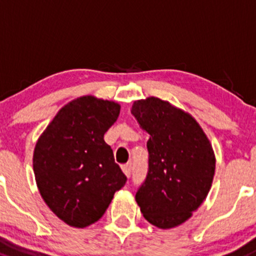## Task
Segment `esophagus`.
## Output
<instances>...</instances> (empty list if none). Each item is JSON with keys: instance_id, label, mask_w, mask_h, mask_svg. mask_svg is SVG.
I'll return each instance as SVG.
<instances>
[{"instance_id": "1", "label": "esophagus", "mask_w": 256, "mask_h": 256, "mask_svg": "<svg viewBox=\"0 0 256 256\" xmlns=\"http://www.w3.org/2000/svg\"><path fill=\"white\" fill-rule=\"evenodd\" d=\"M131 168H132V165H131V164H125V165H122V171L128 178H130L131 175Z\"/></svg>"}]
</instances>
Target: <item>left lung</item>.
I'll return each mask as SVG.
<instances>
[{
	"mask_svg": "<svg viewBox=\"0 0 256 256\" xmlns=\"http://www.w3.org/2000/svg\"><path fill=\"white\" fill-rule=\"evenodd\" d=\"M131 114L150 135L148 175L136 202L150 224L175 228L209 194L215 172L212 146L196 120L168 101L138 100Z\"/></svg>",
	"mask_w": 256,
	"mask_h": 256,
	"instance_id": "obj_1",
	"label": "left lung"
}]
</instances>
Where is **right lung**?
I'll return each instance as SVG.
<instances>
[{
  "label": "right lung",
  "instance_id": "obj_1",
  "mask_svg": "<svg viewBox=\"0 0 256 256\" xmlns=\"http://www.w3.org/2000/svg\"><path fill=\"white\" fill-rule=\"evenodd\" d=\"M118 114L114 101L82 96L64 106L37 140V188L47 206L70 226L98 222L128 180L104 140Z\"/></svg>",
  "mask_w": 256,
  "mask_h": 256
}]
</instances>
